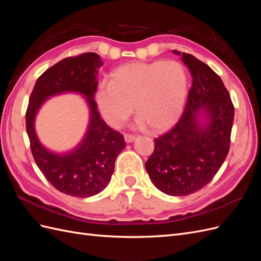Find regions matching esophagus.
<instances>
[{"label":"esophagus","instance_id":"34e87169","mask_svg":"<svg viewBox=\"0 0 261 261\" xmlns=\"http://www.w3.org/2000/svg\"><path fill=\"white\" fill-rule=\"evenodd\" d=\"M124 139H125L126 143H133V141L135 140V136L130 135V134H125Z\"/></svg>","mask_w":261,"mask_h":261}]
</instances>
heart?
<instances>
[{
  "label": "heart",
  "instance_id": "heart-1",
  "mask_svg": "<svg viewBox=\"0 0 261 261\" xmlns=\"http://www.w3.org/2000/svg\"><path fill=\"white\" fill-rule=\"evenodd\" d=\"M188 89L184 66L177 61L133 62L116 68L111 81H102L96 91L100 112L117 127L134 110L139 126L168 128L183 110Z\"/></svg>",
  "mask_w": 261,
  "mask_h": 261
}]
</instances>
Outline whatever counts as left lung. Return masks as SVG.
<instances>
[{"instance_id":"1","label":"left lung","mask_w":261,"mask_h":261,"mask_svg":"<svg viewBox=\"0 0 261 261\" xmlns=\"http://www.w3.org/2000/svg\"><path fill=\"white\" fill-rule=\"evenodd\" d=\"M181 61L193 77L184 113L170 132L154 139V151L145 164L154 186L170 196L193 194L217 174L230 149L234 120L220 76L192 54L181 53Z\"/></svg>"}]
</instances>
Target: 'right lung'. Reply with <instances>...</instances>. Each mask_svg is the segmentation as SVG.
<instances>
[{
  "mask_svg": "<svg viewBox=\"0 0 261 261\" xmlns=\"http://www.w3.org/2000/svg\"><path fill=\"white\" fill-rule=\"evenodd\" d=\"M102 65L103 62L93 52L60 61L37 80L26 112V130L38 168L58 191L81 198L97 195L108 186L116 156L125 148L123 135L102 120L93 99ZM65 92H76L85 97L90 108V124L76 148L65 154H55L40 143L34 120L46 99Z\"/></svg>",
  "mask_w": 261,
  "mask_h": 261,
  "instance_id": "add662e5",
  "label": "right lung"
}]
</instances>
